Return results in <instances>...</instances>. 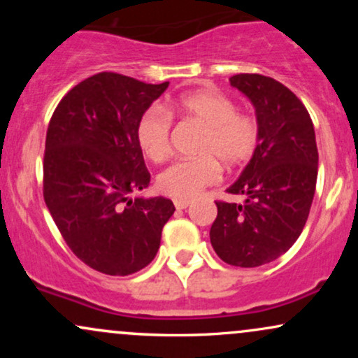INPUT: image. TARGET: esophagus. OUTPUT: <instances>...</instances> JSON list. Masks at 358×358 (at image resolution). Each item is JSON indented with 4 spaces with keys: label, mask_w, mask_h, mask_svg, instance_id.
I'll return each mask as SVG.
<instances>
[{
    "label": "esophagus",
    "mask_w": 358,
    "mask_h": 358,
    "mask_svg": "<svg viewBox=\"0 0 358 358\" xmlns=\"http://www.w3.org/2000/svg\"><path fill=\"white\" fill-rule=\"evenodd\" d=\"M173 203H175V207L178 208V210H183V208H187L188 205L192 203V200L190 199H175Z\"/></svg>",
    "instance_id": "34e87169"
}]
</instances>
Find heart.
<instances>
[{
    "label": "heart",
    "instance_id": "b5f03b06",
    "mask_svg": "<svg viewBox=\"0 0 358 358\" xmlns=\"http://www.w3.org/2000/svg\"><path fill=\"white\" fill-rule=\"evenodd\" d=\"M171 116L196 121L205 127L200 158L178 159L158 175V188L173 199H192L220 180V162L239 166L256 153L261 122L254 113L237 110L236 102L215 89H196L168 101L166 110L151 106L136 122V143L148 159L159 163L170 153Z\"/></svg>",
    "mask_w": 358,
    "mask_h": 358
}]
</instances>
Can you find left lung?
Returning a JSON list of instances; mask_svg holds the SVG:
<instances>
[{"label": "left lung", "mask_w": 358, "mask_h": 358, "mask_svg": "<svg viewBox=\"0 0 358 358\" xmlns=\"http://www.w3.org/2000/svg\"><path fill=\"white\" fill-rule=\"evenodd\" d=\"M231 85L249 97L261 122V143L241 178L227 188L244 203L217 200L212 248L237 268H257L285 254L305 227L318 176L310 114L281 82L237 73Z\"/></svg>", "instance_id": "left-lung-1"}]
</instances>
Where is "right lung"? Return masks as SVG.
Instances as JSON below:
<instances>
[{"mask_svg": "<svg viewBox=\"0 0 358 358\" xmlns=\"http://www.w3.org/2000/svg\"><path fill=\"white\" fill-rule=\"evenodd\" d=\"M168 84L96 73L62 97L48 122L45 203L72 252L102 274L146 268L175 212L165 196L129 199L150 183L136 122Z\"/></svg>", "mask_w": 358, "mask_h": 358, "instance_id": "add662e5", "label": "right lung"}]
</instances>
